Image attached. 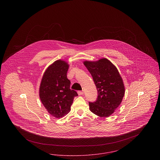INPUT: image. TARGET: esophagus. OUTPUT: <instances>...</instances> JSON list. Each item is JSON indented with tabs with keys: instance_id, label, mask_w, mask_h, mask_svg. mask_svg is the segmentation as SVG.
Wrapping results in <instances>:
<instances>
[{
	"instance_id": "esophagus-1",
	"label": "esophagus",
	"mask_w": 160,
	"mask_h": 160,
	"mask_svg": "<svg viewBox=\"0 0 160 160\" xmlns=\"http://www.w3.org/2000/svg\"><path fill=\"white\" fill-rule=\"evenodd\" d=\"M77 93L79 95H83L84 94V92L82 91H77Z\"/></svg>"
}]
</instances>
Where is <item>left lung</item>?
<instances>
[{"label": "left lung", "mask_w": 160, "mask_h": 160, "mask_svg": "<svg viewBox=\"0 0 160 160\" xmlns=\"http://www.w3.org/2000/svg\"><path fill=\"white\" fill-rule=\"evenodd\" d=\"M93 78L98 91L97 99L89 102L92 113L101 118L108 117L121 104L125 88L118 69L106 58L97 62H84Z\"/></svg>", "instance_id": "left-lung-1"}]
</instances>
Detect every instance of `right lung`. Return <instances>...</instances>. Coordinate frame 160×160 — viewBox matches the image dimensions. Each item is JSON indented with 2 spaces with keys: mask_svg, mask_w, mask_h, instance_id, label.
<instances>
[{
  "mask_svg": "<svg viewBox=\"0 0 160 160\" xmlns=\"http://www.w3.org/2000/svg\"><path fill=\"white\" fill-rule=\"evenodd\" d=\"M69 65L65 61H55L46 69L39 88V97L48 112L60 118L71 109L76 91L70 89L67 74Z\"/></svg>",
  "mask_w": 160,
  "mask_h": 160,
  "instance_id": "1",
  "label": "right lung"
}]
</instances>
